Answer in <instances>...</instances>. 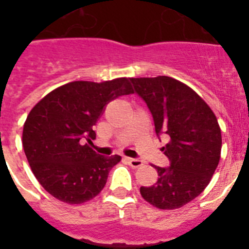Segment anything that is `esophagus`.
I'll return each instance as SVG.
<instances>
[{"label": "esophagus", "mask_w": 249, "mask_h": 249, "mask_svg": "<svg viewBox=\"0 0 249 249\" xmlns=\"http://www.w3.org/2000/svg\"><path fill=\"white\" fill-rule=\"evenodd\" d=\"M126 161L129 163V165L132 168H140V166L143 165V161L140 159H133V158H126Z\"/></svg>", "instance_id": "esophagus-1"}]
</instances>
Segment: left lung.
I'll list each match as a JSON object with an SVG mask.
<instances>
[{
  "label": "left lung",
  "instance_id": "8db88e82",
  "mask_svg": "<svg viewBox=\"0 0 249 249\" xmlns=\"http://www.w3.org/2000/svg\"><path fill=\"white\" fill-rule=\"evenodd\" d=\"M130 81L151 111L156 134L169 140L163 151L170 166H155L158 181L141 187V195L159 209L181 208L204 191L220 163L222 138L217 117L196 91L173 77Z\"/></svg>",
  "mask_w": 249,
  "mask_h": 249
}]
</instances>
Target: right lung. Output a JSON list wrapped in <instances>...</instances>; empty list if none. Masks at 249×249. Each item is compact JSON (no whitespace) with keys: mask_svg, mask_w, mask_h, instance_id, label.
Wrapping results in <instances>:
<instances>
[{"mask_svg":"<svg viewBox=\"0 0 249 249\" xmlns=\"http://www.w3.org/2000/svg\"><path fill=\"white\" fill-rule=\"evenodd\" d=\"M132 93L126 77L72 81L31 109L23 126V148L35 177L50 195L67 204H83L103 190L121 156L94 151L93 126L107 103Z\"/></svg>","mask_w":249,"mask_h":249,"instance_id":"1","label":"right lung"}]
</instances>
